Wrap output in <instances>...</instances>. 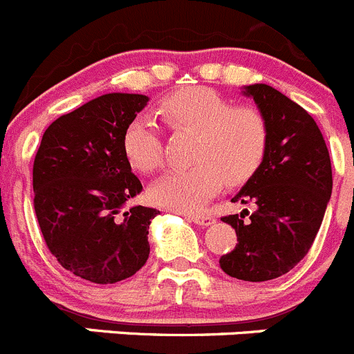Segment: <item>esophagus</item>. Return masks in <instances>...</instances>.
Wrapping results in <instances>:
<instances>
[{"label":"esophagus","mask_w":354,"mask_h":354,"mask_svg":"<svg viewBox=\"0 0 354 354\" xmlns=\"http://www.w3.org/2000/svg\"><path fill=\"white\" fill-rule=\"evenodd\" d=\"M187 219H191V221L196 223V225H200V226H209L216 221V217H214L212 214H207V212L187 214Z\"/></svg>","instance_id":"1"}]
</instances>
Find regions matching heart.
Here are the masks:
<instances>
[{"instance_id":"1","label":"heart","mask_w":354,"mask_h":354,"mask_svg":"<svg viewBox=\"0 0 354 354\" xmlns=\"http://www.w3.org/2000/svg\"><path fill=\"white\" fill-rule=\"evenodd\" d=\"M160 115L174 133H193L194 165L174 168L152 184L156 205L179 212L198 210L223 184L236 187L251 180L267 160L270 126L261 110L236 106L209 87L175 91L160 105ZM163 137L149 115H138L124 129L122 151L133 168L154 171L163 163Z\"/></svg>"}]
</instances>
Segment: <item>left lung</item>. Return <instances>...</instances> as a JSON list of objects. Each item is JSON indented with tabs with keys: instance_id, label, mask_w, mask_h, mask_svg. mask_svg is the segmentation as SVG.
I'll use <instances>...</instances> for the list:
<instances>
[{
	"instance_id": "1",
	"label": "left lung",
	"mask_w": 354,
	"mask_h": 354,
	"mask_svg": "<svg viewBox=\"0 0 354 354\" xmlns=\"http://www.w3.org/2000/svg\"><path fill=\"white\" fill-rule=\"evenodd\" d=\"M270 126V147L258 174L232 202L256 209L223 216L236 244L219 258L223 272L261 283L288 274L309 252L332 194L328 147L309 113L267 84L245 87Z\"/></svg>"
}]
</instances>
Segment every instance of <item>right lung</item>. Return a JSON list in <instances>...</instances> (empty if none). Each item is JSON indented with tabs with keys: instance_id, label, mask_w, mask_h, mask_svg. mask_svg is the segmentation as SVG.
Here are the masks:
<instances>
[{
	"instance_id": "1",
	"label": "right lung",
	"mask_w": 354,
	"mask_h": 354,
	"mask_svg": "<svg viewBox=\"0 0 354 354\" xmlns=\"http://www.w3.org/2000/svg\"><path fill=\"white\" fill-rule=\"evenodd\" d=\"M144 95L112 93L52 122L33 163L35 212L48 251L77 277L113 284L131 277L151 252L149 207L124 209L142 191L122 151Z\"/></svg>"
}]
</instances>
